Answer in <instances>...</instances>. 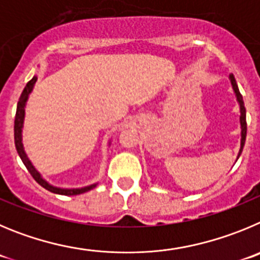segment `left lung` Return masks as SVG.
Returning <instances> with one entry per match:
<instances>
[{"instance_id": "obj_1", "label": "left lung", "mask_w": 260, "mask_h": 260, "mask_svg": "<svg viewBox=\"0 0 260 260\" xmlns=\"http://www.w3.org/2000/svg\"><path fill=\"white\" fill-rule=\"evenodd\" d=\"M229 80H231V84H232V88H233V92L236 94V100H237L238 105H240V124H241V144H240V151L237 154V159L240 158L241 153L244 150V146H245V141H246V109H245V105H244V100H242V95H241L240 89H238V85L236 83V79L233 76V74L229 75Z\"/></svg>"}]
</instances>
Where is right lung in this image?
I'll use <instances>...</instances> for the list:
<instances>
[{
	"instance_id": "obj_1",
	"label": "right lung",
	"mask_w": 260,
	"mask_h": 260,
	"mask_svg": "<svg viewBox=\"0 0 260 260\" xmlns=\"http://www.w3.org/2000/svg\"><path fill=\"white\" fill-rule=\"evenodd\" d=\"M37 81V76H34L31 80L28 81L27 85L24 86L23 89L22 95H20L19 101H18V106H16V114H15V121H14V141H15V147L16 151L19 154L22 162L24 163V166L27 167V170L29 171V174L32 175L35 180L39 182L40 185L45 188L46 190L51 191V193L55 194H62V196H78V194L85 193L88 190H92L93 188L97 186V182L94 184H90L88 186H84V188H75V189H67V188H59V186H54L49 184L39 171L35 168V166L32 165V162L29 160V158L27 156V153L24 150V146H23V124H24V116H25V105H27L28 97L31 94V92L34 90V86ZM110 144V142H109Z\"/></svg>"
}]
</instances>
